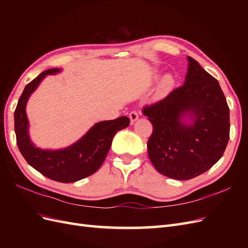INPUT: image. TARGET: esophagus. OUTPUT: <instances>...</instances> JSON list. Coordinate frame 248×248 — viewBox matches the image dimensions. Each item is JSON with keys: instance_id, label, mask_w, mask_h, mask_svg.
I'll return each mask as SVG.
<instances>
[{"instance_id": "1", "label": "esophagus", "mask_w": 248, "mask_h": 248, "mask_svg": "<svg viewBox=\"0 0 248 248\" xmlns=\"http://www.w3.org/2000/svg\"><path fill=\"white\" fill-rule=\"evenodd\" d=\"M129 118H130V121H131L132 123H133L134 121H137V120L139 119V114H138V111H136V110H132V111H130Z\"/></svg>"}]
</instances>
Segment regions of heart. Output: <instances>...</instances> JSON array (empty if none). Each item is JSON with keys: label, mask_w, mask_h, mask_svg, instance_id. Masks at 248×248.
Listing matches in <instances>:
<instances>
[{"label": "heart", "mask_w": 248, "mask_h": 248, "mask_svg": "<svg viewBox=\"0 0 248 248\" xmlns=\"http://www.w3.org/2000/svg\"><path fill=\"white\" fill-rule=\"evenodd\" d=\"M172 85V78L170 77H164L161 80V90L164 91V90H168L170 86Z\"/></svg>", "instance_id": "heart-1"}]
</instances>
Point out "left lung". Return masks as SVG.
I'll return each mask as SVG.
<instances>
[{
  "label": "left lung",
  "mask_w": 248,
  "mask_h": 248,
  "mask_svg": "<svg viewBox=\"0 0 248 248\" xmlns=\"http://www.w3.org/2000/svg\"><path fill=\"white\" fill-rule=\"evenodd\" d=\"M184 85L142 108L153 125L147 147L154 168L175 180H189L211 169L230 140V108L218 81L188 57ZM185 113L193 124L182 122Z\"/></svg>",
  "instance_id": "left-lung-1"
}]
</instances>
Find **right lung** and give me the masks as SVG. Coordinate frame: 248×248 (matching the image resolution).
Instances as JSON below:
<instances>
[{
	"mask_svg": "<svg viewBox=\"0 0 248 248\" xmlns=\"http://www.w3.org/2000/svg\"><path fill=\"white\" fill-rule=\"evenodd\" d=\"M58 71V68L43 71L25 87L14 111V130L17 147L30 166L55 181L71 183L91 176L99 170L109 151L112 138L117 131L126 128L130 120L120 117L97 123L84 138L64 150L46 151L36 148L29 139L26 104L41 79Z\"/></svg>",
	"mask_w": 248,
	"mask_h": 248,
	"instance_id": "obj_1",
	"label": "right lung"
}]
</instances>
